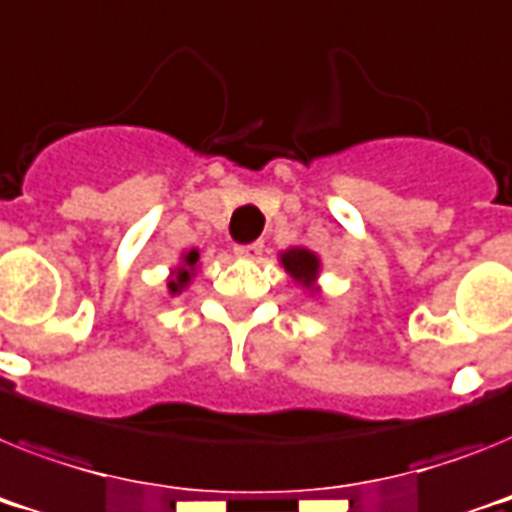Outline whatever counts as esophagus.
<instances>
[{"mask_svg": "<svg viewBox=\"0 0 512 512\" xmlns=\"http://www.w3.org/2000/svg\"><path fill=\"white\" fill-rule=\"evenodd\" d=\"M263 252V244L255 242V244H236L234 247V255L239 257V260H255L257 255Z\"/></svg>", "mask_w": 512, "mask_h": 512, "instance_id": "esophagus-1", "label": "esophagus"}]
</instances>
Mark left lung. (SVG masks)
I'll list each match as a JSON object with an SVG mask.
<instances>
[{"label": "left lung", "instance_id": "1", "mask_svg": "<svg viewBox=\"0 0 512 512\" xmlns=\"http://www.w3.org/2000/svg\"><path fill=\"white\" fill-rule=\"evenodd\" d=\"M278 263H281V268L286 270V276H289L299 289L307 291L312 299L320 296L322 260L317 252H312L309 247H302V244H296V247L278 252Z\"/></svg>", "mask_w": 512, "mask_h": 512}]
</instances>
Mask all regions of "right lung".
<instances>
[{
	"mask_svg": "<svg viewBox=\"0 0 512 512\" xmlns=\"http://www.w3.org/2000/svg\"><path fill=\"white\" fill-rule=\"evenodd\" d=\"M197 263H200V252H197L195 247H192L190 252H182V257H179V265H176V268H171L169 278H166V289H169V296H179L182 291L190 289L192 278H195V273H197Z\"/></svg>",
	"mask_w": 512,
	"mask_h": 512,
	"instance_id": "obj_1",
	"label": "right lung"
}]
</instances>
